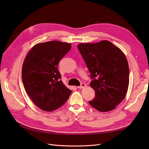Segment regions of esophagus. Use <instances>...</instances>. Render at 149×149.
I'll return each mask as SVG.
<instances>
[{
    "instance_id": "1",
    "label": "esophagus",
    "mask_w": 149,
    "mask_h": 149,
    "mask_svg": "<svg viewBox=\"0 0 149 149\" xmlns=\"http://www.w3.org/2000/svg\"><path fill=\"white\" fill-rule=\"evenodd\" d=\"M86 84L84 83H82L81 84V85L79 86H78L77 88H79V89H83V88H84L86 87Z\"/></svg>"
}]
</instances>
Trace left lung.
<instances>
[{
	"label": "left lung",
	"instance_id": "obj_1",
	"mask_svg": "<svg viewBox=\"0 0 149 149\" xmlns=\"http://www.w3.org/2000/svg\"><path fill=\"white\" fill-rule=\"evenodd\" d=\"M78 48L92 79L90 86L96 96L89 104L100 112L114 109L127 92L128 62L124 53L107 40L95 43H79Z\"/></svg>",
	"mask_w": 149,
	"mask_h": 149
}]
</instances>
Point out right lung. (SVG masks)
Returning <instances> with one entry per match:
<instances>
[{"mask_svg":"<svg viewBox=\"0 0 149 149\" xmlns=\"http://www.w3.org/2000/svg\"><path fill=\"white\" fill-rule=\"evenodd\" d=\"M71 44L59 41L38 43L26 55L22 70L25 91L35 104L51 112L66 102L71 91L61 79L58 65Z\"/></svg>","mask_w":149,"mask_h":149,"instance_id":"1","label":"right lung"}]
</instances>
